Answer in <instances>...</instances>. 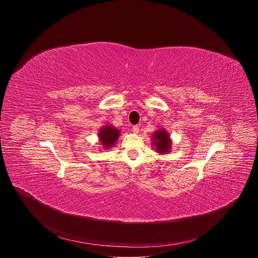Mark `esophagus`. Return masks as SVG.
Returning a JSON list of instances; mask_svg holds the SVG:
<instances>
[{"instance_id": "esophagus-1", "label": "esophagus", "mask_w": 258, "mask_h": 258, "mask_svg": "<svg viewBox=\"0 0 258 258\" xmlns=\"http://www.w3.org/2000/svg\"><path fill=\"white\" fill-rule=\"evenodd\" d=\"M139 131H140V128H139L138 125H134V126H133V133H134V134H138Z\"/></svg>"}]
</instances>
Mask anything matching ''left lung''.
I'll return each instance as SVG.
<instances>
[{"label": "left lung", "mask_w": 258, "mask_h": 258, "mask_svg": "<svg viewBox=\"0 0 258 258\" xmlns=\"http://www.w3.org/2000/svg\"><path fill=\"white\" fill-rule=\"evenodd\" d=\"M152 146H154V150L159 154H167L171 150L172 141L168 132L164 128H159L152 135Z\"/></svg>", "instance_id": "1"}]
</instances>
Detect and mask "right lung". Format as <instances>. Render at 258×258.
<instances>
[{
    "label": "right lung",
    "mask_w": 258,
    "mask_h": 258,
    "mask_svg": "<svg viewBox=\"0 0 258 258\" xmlns=\"http://www.w3.org/2000/svg\"><path fill=\"white\" fill-rule=\"evenodd\" d=\"M119 136L120 131L114 127L113 125L109 124L102 126L98 133L100 144L102 146V148L105 150H108L111 148V147H113L116 144Z\"/></svg>",
    "instance_id": "obj_1"
}]
</instances>
